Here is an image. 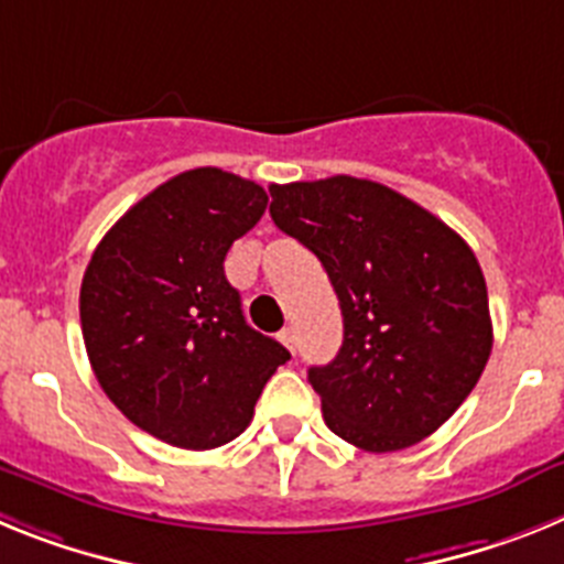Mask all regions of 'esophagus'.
<instances>
[{"instance_id": "obj_1", "label": "esophagus", "mask_w": 564, "mask_h": 564, "mask_svg": "<svg viewBox=\"0 0 564 564\" xmlns=\"http://www.w3.org/2000/svg\"><path fill=\"white\" fill-rule=\"evenodd\" d=\"M279 341L285 344L288 350H291L293 356H296V333H293V327H285V330L279 333Z\"/></svg>"}]
</instances>
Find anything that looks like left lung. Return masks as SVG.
I'll use <instances>...</instances> for the list:
<instances>
[{
	"instance_id": "1",
	"label": "left lung",
	"mask_w": 564,
	"mask_h": 564,
	"mask_svg": "<svg viewBox=\"0 0 564 564\" xmlns=\"http://www.w3.org/2000/svg\"><path fill=\"white\" fill-rule=\"evenodd\" d=\"M271 197L276 228L316 253L341 305V350L307 370L330 432L364 452L430 437L491 356L475 251L410 197L350 174L273 183Z\"/></svg>"
}]
</instances>
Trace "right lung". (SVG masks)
<instances>
[{
	"label": "right lung",
	"mask_w": 564,
	"mask_h": 564,
	"mask_svg": "<svg viewBox=\"0 0 564 564\" xmlns=\"http://www.w3.org/2000/svg\"><path fill=\"white\" fill-rule=\"evenodd\" d=\"M265 206L253 181L192 169L134 203L84 273L82 333L101 390L177 449L242 435L268 378L291 358L248 325L223 268Z\"/></svg>",
	"instance_id": "1"
}]
</instances>
